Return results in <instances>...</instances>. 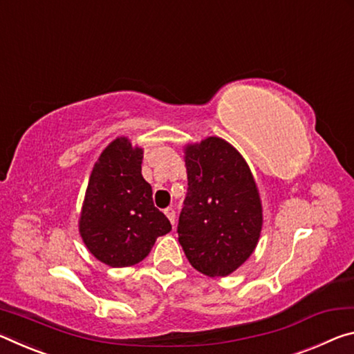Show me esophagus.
Returning a JSON list of instances; mask_svg holds the SVG:
<instances>
[{
	"label": "esophagus",
	"mask_w": 354,
	"mask_h": 354,
	"mask_svg": "<svg viewBox=\"0 0 354 354\" xmlns=\"http://www.w3.org/2000/svg\"><path fill=\"white\" fill-rule=\"evenodd\" d=\"M165 215L167 216V219H169L172 225L176 224V210H174V208H166Z\"/></svg>",
	"instance_id": "1"
}]
</instances>
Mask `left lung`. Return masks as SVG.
<instances>
[{
    "label": "left lung",
    "mask_w": 354,
    "mask_h": 354,
    "mask_svg": "<svg viewBox=\"0 0 354 354\" xmlns=\"http://www.w3.org/2000/svg\"><path fill=\"white\" fill-rule=\"evenodd\" d=\"M188 193L178 243L199 273L224 277L251 257L263 224L262 201L246 160L230 142L208 136L183 147Z\"/></svg>",
    "instance_id": "left-lung-1"
}]
</instances>
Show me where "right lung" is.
I'll return each instance as SVG.
<instances>
[{"label":"right lung","instance_id":"right-lung-1","mask_svg":"<svg viewBox=\"0 0 354 354\" xmlns=\"http://www.w3.org/2000/svg\"><path fill=\"white\" fill-rule=\"evenodd\" d=\"M144 149L115 138L92 167L78 229L86 248L113 268L141 262L171 223L153 205L152 187L141 174Z\"/></svg>","mask_w":354,"mask_h":354}]
</instances>
